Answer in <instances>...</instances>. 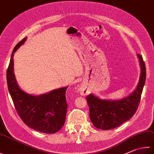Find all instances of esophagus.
Masks as SVG:
<instances>
[{
  "label": "esophagus",
  "mask_w": 154,
  "mask_h": 154,
  "mask_svg": "<svg viewBox=\"0 0 154 154\" xmlns=\"http://www.w3.org/2000/svg\"><path fill=\"white\" fill-rule=\"evenodd\" d=\"M79 91H80V94L82 96H85L88 94V91L86 90V88H83V87H81V88H79Z\"/></svg>",
  "instance_id": "34e87169"
}]
</instances>
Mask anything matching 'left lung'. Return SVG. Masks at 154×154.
<instances>
[{"instance_id": "left-lung-1", "label": "left lung", "mask_w": 154, "mask_h": 154, "mask_svg": "<svg viewBox=\"0 0 154 154\" xmlns=\"http://www.w3.org/2000/svg\"><path fill=\"white\" fill-rule=\"evenodd\" d=\"M141 73L135 89L127 97L119 100L101 99L93 94L86 97L90 119L94 127L103 130L114 129L129 120L137 111L146 82V69L141 55L137 54Z\"/></svg>"}]
</instances>
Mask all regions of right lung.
Instances as JSON below:
<instances>
[{"label": "right lung", "instance_id": "1", "mask_svg": "<svg viewBox=\"0 0 154 154\" xmlns=\"http://www.w3.org/2000/svg\"><path fill=\"white\" fill-rule=\"evenodd\" d=\"M27 40L25 37L14 47L7 72V85L14 107L22 121L37 131L55 133L62 129L66 120L68 104L66 91L68 86L35 96L20 88L14 72V52Z\"/></svg>", "mask_w": 154, "mask_h": 154}]
</instances>
